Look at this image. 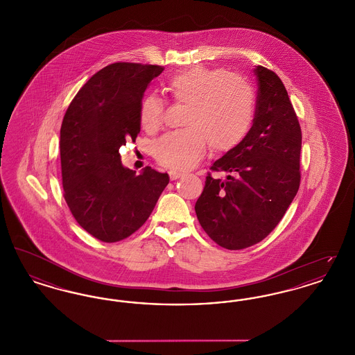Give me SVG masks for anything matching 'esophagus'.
<instances>
[{"label":"esophagus","instance_id":"1","mask_svg":"<svg viewBox=\"0 0 355 355\" xmlns=\"http://www.w3.org/2000/svg\"><path fill=\"white\" fill-rule=\"evenodd\" d=\"M169 174L171 180H177V178H180V177H182V175H184V173L177 171V170H170Z\"/></svg>","mask_w":355,"mask_h":355}]
</instances>
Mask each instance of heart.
Returning <instances> with one entry per match:
<instances>
[{"label":"heart","mask_w":355,"mask_h":355,"mask_svg":"<svg viewBox=\"0 0 355 355\" xmlns=\"http://www.w3.org/2000/svg\"><path fill=\"white\" fill-rule=\"evenodd\" d=\"M173 100L186 103L185 129L164 135L154 148L157 161L173 170L194 168L209 145L216 152L236 146L248 135L254 116V92L243 77L223 69L194 68L173 76L168 83ZM164 119L159 98L141 102L144 129L155 132Z\"/></svg>","instance_id":"1"}]
</instances>
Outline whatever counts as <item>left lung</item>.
I'll list each match as a JSON object with an SVG mask.
<instances>
[{"label":"left lung","instance_id":"1","mask_svg":"<svg viewBox=\"0 0 355 355\" xmlns=\"http://www.w3.org/2000/svg\"><path fill=\"white\" fill-rule=\"evenodd\" d=\"M257 102L253 126L210 169L196 213L216 243L241 250L261 242L282 220L301 181V126L281 78L255 67Z\"/></svg>","mask_w":355,"mask_h":355}]
</instances>
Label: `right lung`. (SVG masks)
Masks as SVG:
<instances>
[{
    "label": "right lung",
    "mask_w": 355,
    "mask_h": 355,
    "mask_svg": "<svg viewBox=\"0 0 355 355\" xmlns=\"http://www.w3.org/2000/svg\"><path fill=\"white\" fill-rule=\"evenodd\" d=\"M164 68L116 62L78 90L61 125L64 197L73 217L102 242L132 236L149 216L169 175L146 166L141 174L121 162L119 148L141 130L144 93Z\"/></svg>",
    "instance_id": "obj_1"
}]
</instances>
